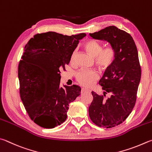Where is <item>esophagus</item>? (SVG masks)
I'll return each instance as SVG.
<instances>
[{
    "instance_id": "34e87169",
    "label": "esophagus",
    "mask_w": 152,
    "mask_h": 152,
    "mask_svg": "<svg viewBox=\"0 0 152 152\" xmlns=\"http://www.w3.org/2000/svg\"><path fill=\"white\" fill-rule=\"evenodd\" d=\"M90 92V90L86 89V88H82V90H81V93L82 94H83L84 92Z\"/></svg>"
}]
</instances>
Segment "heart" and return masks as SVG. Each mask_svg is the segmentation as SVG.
I'll use <instances>...</instances> for the list:
<instances>
[{"mask_svg": "<svg viewBox=\"0 0 152 152\" xmlns=\"http://www.w3.org/2000/svg\"><path fill=\"white\" fill-rule=\"evenodd\" d=\"M84 48L91 56L94 58L95 64L101 71H106L112 66L115 59V49L112 46L103 48L102 45L96 40H88L84 44ZM75 52L71 56V62H73ZM78 83L82 86L89 88L92 86L98 78L97 72L92 70H81L76 76Z\"/></svg>", "mask_w": 152, "mask_h": 152, "instance_id": "obj_1", "label": "heart"}]
</instances>
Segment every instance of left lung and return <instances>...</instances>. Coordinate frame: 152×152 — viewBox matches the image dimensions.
I'll return each instance as SVG.
<instances>
[{
    "label": "left lung",
    "mask_w": 152,
    "mask_h": 152,
    "mask_svg": "<svg viewBox=\"0 0 152 152\" xmlns=\"http://www.w3.org/2000/svg\"><path fill=\"white\" fill-rule=\"evenodd\" d=\"M96 40H106L116 53L114 62L99 82L104 95L92 92L88 109L91 120L99 127L111 128L126 120L135 106L141 79V66L133 38L114 26L90 33ZM106 94L109 95L105 99Z\"/></svg>",
    "instance_id": "8db88e82"
}]
</instances>
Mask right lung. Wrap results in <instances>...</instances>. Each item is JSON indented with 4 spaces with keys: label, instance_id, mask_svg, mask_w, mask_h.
Here are the masks:
<instances>
[{
    "label": "right lung",
    "instance_id": "1",
    "mask_svg": "<svg viewBox=\"0 0 152 152\" xmlns=\"http://www.w3.org/2000/svg\"><path fill=\"white\" fill-rule=\"evenodd\" d=\"M85 36L40 33L24 46L18 68L20 96L30 119L40 127L53 128L62 124L69 104L80 95L78 86H60V70H65Z\"/></svg>",
    "mask_w": 152,
    "mask_h": 152
}]
</instances>
